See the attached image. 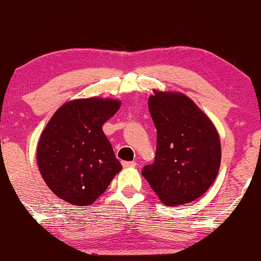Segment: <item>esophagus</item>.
Returning <instances> with one entry per match:
<instances>
[{
	"label": "esophagus",
	"instance_id": "1",
	"mask_svg": "<svg viewBox=\"0 0 261 261\" xmlns=\"http://www.w3.org/2000/svg\"><path fill=\"white\" fill-rule=\"evenodd\" d=\"M122 167H124V168H134V167H136V163H135V162L125 161L122 162Z\"/></svg>",
	"mask_w": 261,
	"mask_h": 261
}]
</instances>
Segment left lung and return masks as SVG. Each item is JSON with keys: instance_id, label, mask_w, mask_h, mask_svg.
Segmentation results:
<instances>
[{"instance_id": "left-lung-1", "label": "left lung", "mask_w": 261, "mask_h": 261, "mask_svg": "<svg viewBox=\"0 0 261 261\" xmlns=\"http://www.w3.org/2000/svg\"><path fill=\"white\" fill-rule=\"evenodd\" d=\"M148 109L157 128V149L142 175L164 205L194 201L208 190L220 169L216 127L184 94L154 91Z\"/></svg>"}]
</instances>
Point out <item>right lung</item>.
Masks as SVG:
<instances>
[{
    "label": "right lung",
    "instance_id": "right-lung-1",
    "mask_svg": "<svg viewBox=\"0 0 261 261\" xmlns=\"http://www.w3.org/2000/svg\"><path fill=\"white\" fill-rule=\"evenodd\" d=\"M120 101L77 99L53 115L41 134L37 161L50 190L74 206L94 202L121 170L104 122L118 112Z\"/></svg>",
    "mask_w": 261,
    "mask_h": 261
}]
</instances>
